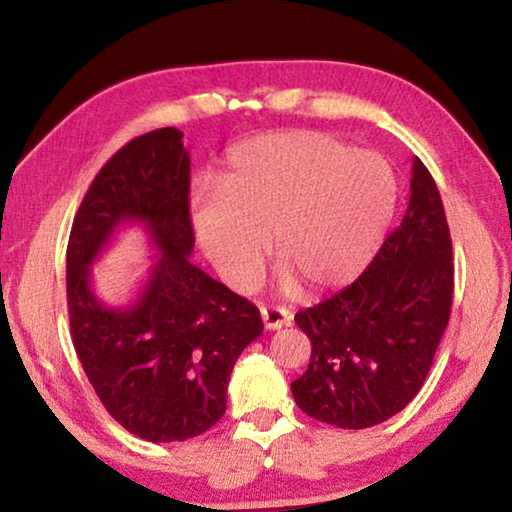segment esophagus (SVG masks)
Segmentation results:
<instances>
[{"label":"esophagus","instance_id":"obj_1","mask_svg":"<svg viewBox=\"0 0 512 512\" xmlns=\"http://www.w3.org/2000/svg\"><path fill=\"white\" fill-rule=\"evenodd\" d=\"M294 315L287 308H262V322L269 331L282 329V326L292 324Z\"/></svg>","mask_w":512,"mask_h":512}]
</instances>
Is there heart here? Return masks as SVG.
<instances>
[{"instance_id": "heart-1", "label": "heart", "mask_w": 512, "mask_h": 512, "mask_svg": "<svg viewBox=\"0 0 512 512\" xmlns=\"http://www.w3.org/2000/svg\"><path fill=\"white\" fill-rule=\"evenodd\" d=\"M398 183L372 151L317 131H282L241 142L223 183L190 193L197 246L232 287L253 285L273 234L278 282L317 294L356 280L391 225Z\"/></svg>"}]
</instances>
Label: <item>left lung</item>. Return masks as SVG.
<instances>
[{"instance_id":"left-lung-1","label":"left lung","mask_w":512,"mask_h":512,"mask_svg":"<svg viewBox=\"0 0 512 512\" xmlns=\"http://www.w3.org/2000/svg\"><path fill=\"white\" fill-rule=\"evenodd\" d=\"M398 230L363 276L296 312L312 352L292 395L310 418L342 430L388 421L414 400L451 319L453 243L432 174L414 158Z\"/></svg>"}]
</instances>
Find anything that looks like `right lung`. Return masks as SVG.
<instances>
[{
    "mask_svg": "<svg viewBox=\"0 0 512 512\" xmlns=\"http://www.w3.org/2000/svg\"><path fill=\"white\" fill-rule=\"evenodd\" d=\"M177 128L121 147L91 181L66 250L73 347L103 407L135 437L170 444L225 414L232 368L264 331L253 303L190 262V154ZM140 224L159 255L126 309L90 287V266L121 226Z\"/></svg>",
    "mask_w": 512,
    "mask_h": 512,
    "instance_id": "obj_1",
    "label": "right lung"
}]
</instances>
